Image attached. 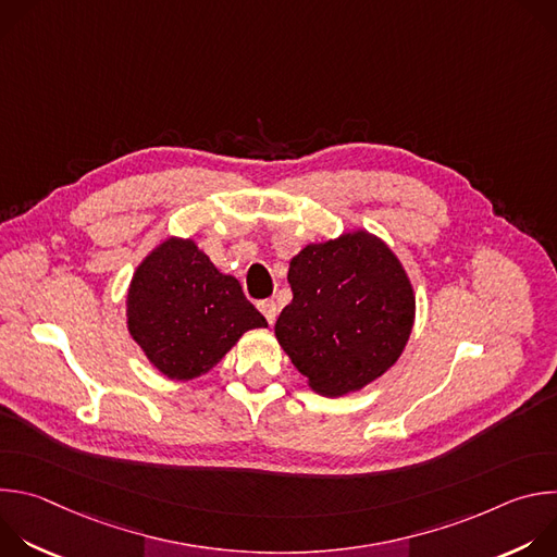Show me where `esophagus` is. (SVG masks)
Instances as JSON below:
<instances>
[{"label":"esophagus","instance_id":"1","mask_svg":"<svg viewBox=\"0 0 557 557\" xmlns=\"http://www.w3.org/2000/svg\"><path fill=\"white\" fill-rule=\"evenodd\" d=\"M258 308L262 310V314L267 317L269 324L275 322V317H277V304H275L273 299H262V301L258 304Z\"/></svg>","mask_w":557,"mask_h":557}]
</instances>
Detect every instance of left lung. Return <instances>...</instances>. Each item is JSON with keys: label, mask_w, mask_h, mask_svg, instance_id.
<instances>
[{"label": "left lung", "mask_w": 557, "mask_h": 557, "mask_svg": "<svg viewBox=\"0 0 557 557\" xmlns=\"http://www.w3.org/2000/svg\"><path fill=\"white\" fill-rule=\"evenodd\" d=\"M293 301L275 337L310 389L344 396L385 374L412 335L417 295L379 235L355 228L306 245L288 264Z\"/></svg>", "instance_id": "obj_1"}]
</instances>
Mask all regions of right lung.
Listing matches in <instances>:
<instances>
[{"mask_svg":"<svg viewBox=\"0 0 557 557\" xmlns=\"http://www.w3.org/2000/svg\"><path fill=\"white\" fill-rule=\"evenodd\" d=\"M127 333L172 381L207 374L267 320L240 282L222 273L194 237L170 235L136 267L125 297Z\"/></svg>","mask_w":557,"mask_h":557,"instance_id":"1","label":"right lung"}]
</instances>
